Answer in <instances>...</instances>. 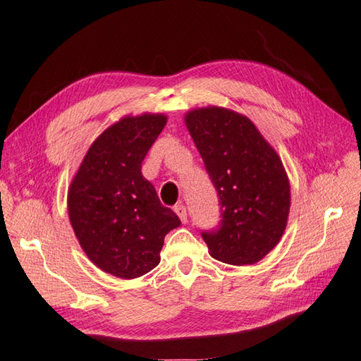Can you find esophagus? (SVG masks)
<instances>
[{
	"instance_id": "34e87169",
	"label": "esophagus",
	"mask_w": 361,
	"mask_h": 361,
	"mask_svg": "<svg viewBox=\"0 0 361 361\" xmlns=\"http://www.w3.org/2000/svg\"><path fill=\"white\" fill-rule=\"evenodd\" d=\"M173 210H175V214L178 215V218L181 219V223L186 224V223H188V212H186V207H184L183 204H177V206L173 207Z\"/></svg>"
}]
</instances>
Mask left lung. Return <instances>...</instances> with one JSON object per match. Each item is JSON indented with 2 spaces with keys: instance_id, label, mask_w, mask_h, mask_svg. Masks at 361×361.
Instances as JSON below:
<instances>
[{
  "instance_id": "1",
  "label": "left lung",
  "mask_w": 361,
  "mask_h": 361,
  "mask_svg": "<svg viewBox=\"0 0 361 361\" xmlns=\"http://www.w3.org/2000/svg\"><path fill=\"white\" fill-rule=\"evenodd\" d=\"M184 122L223 210L219 228L202 232L210 256L230 265L259 262L288 223L291 190L281 157L252 120L233 109L193 108Z\"/></svg>"
}]
</instances>
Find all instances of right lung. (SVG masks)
I'll use <instances>...</instances> for the list:
<instances>
[{
	"instance_id": "right-lung-1",
	"label": "right lung",
	"mask_w": 361,
	"mask_h": 361,
	"mask_svg": "<svg viewBox=\"0 0 361 361\" xmlns=\"http://www.w3.org/2000/svg\"><path fill=\"white\" fill-rule=\"evenodd\" d=\"M166 122L160 113L122 117L91 143L70 183L68 218L82 250L120 279L155 269L164 236L181 224L142 175V161Z\"/></svg>"
}]
</instances>
